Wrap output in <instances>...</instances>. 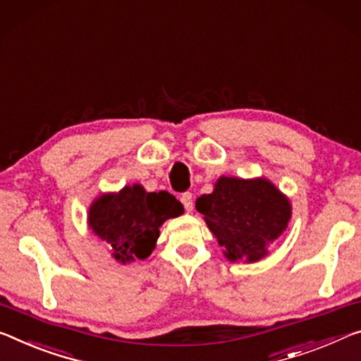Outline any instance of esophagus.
Masks as SVG:
<instances>
[{
  "instance_id": "esophagus-1",
  "label": "esophagus",
  "mask_w": 361,
  "mask_h": 361,
  "mask_svg": "<svg viewBox=\"0 0 361 361\" xmlns=\"http://www.w3.org/2000/svg\"><path fill=\"white\" fill-rule=\"evenodd\" d=\"M180 201H181V204H183V205H185V210H186V212H192V209H194L192 192H190V191L183 192V194H181V197H180Z\"/></svg>"
}]
</instances>
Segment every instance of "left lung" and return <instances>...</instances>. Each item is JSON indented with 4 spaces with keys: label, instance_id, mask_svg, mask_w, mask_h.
I'll use <instances>...</instances> for the list:
<instances>
[{
    "label": "left lung",
    "instance_id": "obj_1",
    "mask_svg": "<svg viewBox=\"0 0 361 361\" xmlns=\"http://www.w3.org/2000/svg\"><path fill=\"white\" fill-rule=\"evenodd\" d=\"M209 230L231 262H257L288 226L290 204L270 181L221 176L196 201Z\"/></svg>",
    "mask_w": 361,
    "mask_h": 361
}]
</instances>
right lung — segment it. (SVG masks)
I'll return each instance as SVG.
<instances>
[{
    "mask_svg": "<svg viewBox=\"0 0 361 361\" xmlns=\"http://www.w3.org/2000/svg\"><path fill=\"white\" fill-rule=\"evenodd\" d=\"M183 214V205L167 191L146 192L140 185L106 194L90 209V226L122 263L145 260L156 247L159 226Z\"/></svg>",
    "mask_w": 361,
    "mask_h": 361,
    "instance_id": "1",
    "label": "right lung"
}]
</instances>
